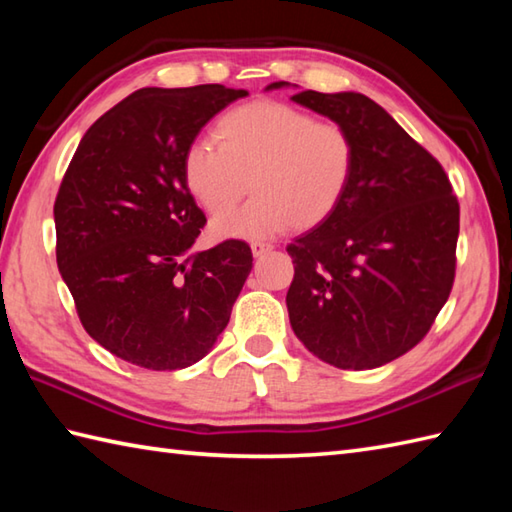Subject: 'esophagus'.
Listing matches in <instances>:
<instances>
[{"label":"esophagus","mask_w":512,"mask_h":512,"mask_svg":"<svg viewBox=\"0 0 512 512\" xmlns=\"http://www.w3.org/2000/svg\"><path fill=\"white\" fill-rule=\"evenodd\" d=\"M250 250H253L255 257H262V255L268 253V250H273V244H268V242H253V244H250Z\"/></svg>","instance_id":"esophagus-1"}]
</instances>
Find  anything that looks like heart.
Masks as SVG:
<instances>
[{"label":"heart","mask_w":512,"mask_h":512,"mask_svg":"<svg viewBox=\"0 0 512 512\" xmlns=\"http://www.w3.org/2000/svg\"><path fill=\"white\" fill-rule=\"evenodd\" d=\"M213 143H193L184 154V184L195 202L219 215L243 197L248 181L256 193L244 210L213 220L215 237L319 226L343 200L356 169L350 129L277 101L228 110L213 125Z\"/></svg>","instance_id":"obj_1"}]
</instances>
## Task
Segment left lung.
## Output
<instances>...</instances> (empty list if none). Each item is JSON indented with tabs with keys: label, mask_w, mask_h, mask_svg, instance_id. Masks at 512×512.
<instances>
[{
	"label": "left lung",
	"mask_w": 512,
	"mask_h": 512,
	"mask_svg": "<svg viewBox=\"0 0 512 512\" xmlns=\"http://www.w3.org/2000/svg\"><path fill=\"white\" fill-rule=\"evenodd\" d=\"M292 101L350 129L356 169L328 220L286 248L290 325L325 363L380 367L427 336L451 295L460 204L440 162L372 99L303 90Z\"/></svg>",
	"instance_id": "8db88e82"
}]
</instances>
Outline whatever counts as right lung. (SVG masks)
<instances>
[{
  "instance_id": "1",
  "label": "right lung",
  "mask_w": 512,
  "mask_h": 512,
  "mask_svg": "<svg viewBox=\"0 0 512 512\" xmlns=\"http://www.w3.org/2000/svg\"><path fill=\"white\" fill-rule=\"evenodd\" d=\"M246 90L143 88L74 151L54 200L57 266L85 332L123 361L171 372L209 354L253 268L242 239L189 255L206 224L184 184L200 129Z\"/></svg>"
}]
</instances>
